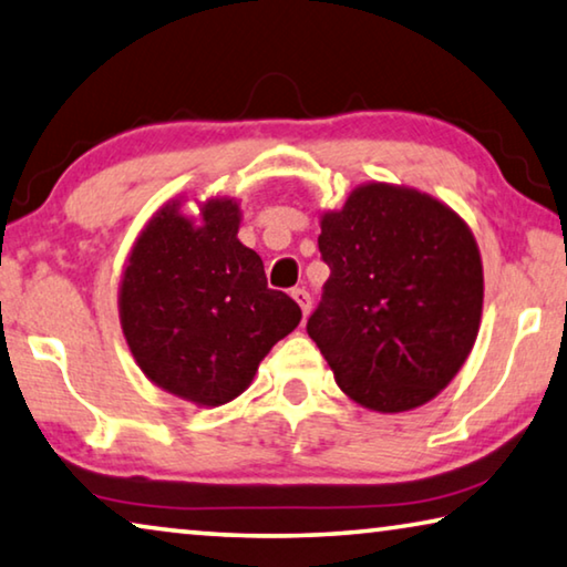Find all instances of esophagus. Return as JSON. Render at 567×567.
I'll return each mask as SVG.
<instances>
[{"mask_svg":"<svg viewBox=\"0 0 567 567\" xmlns=\"http://www.w3.org/2000/svg\"><path fill=\"white\" fill-rule=\"evenodd\" d=\"M292 298H295V302H298V305H300L302 316H308V312H310V308H312L310 292H308V290H302V287H295V290H292Z\"/></svg>","mask_w":567,"mask_h":567,"instance_id":"esophagus-1","label":"esophagus"}]
</instances>
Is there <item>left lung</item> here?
Returning <instances> with one entry per match:
<instances>
[{
  "label": "left lung",
  "mask_w": 567,
  "mask_h": 567,
  "mask_svg": "<svg viewBox=\"0 0 567 567\" xmlns=\"http://www.w3.org/2000/svg\"><path fill=\"white\" fill-rule=\"evenodd\" d=\"M318 247L330 277L308 336L340 391L379 413L436 399L482 322L484 272L470 224L419 188L368 182L320 214Z\"/></svg>",
  "instance_id": "left-lung-1"
}]
</instances>
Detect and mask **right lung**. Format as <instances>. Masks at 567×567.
Listing matches in <instances>:
<instances>
[{
  "instance_id": "right-lung-1",
  "label": "right lung",
  "mask_w": 567,
  "mask_h": 567,
  "mask_svg": "<svg viewBox=\"0 0 567 567\" xmlns=\"http://www.w3.org/2000/svg\"><path fill=\"white\" fill-rule=\"evenodd\" d=\"M184 196L146 221L118 287L123 338L143 375L202 409L235 401L262 358L300 326L298 302L269 290L265 265L237 239L241 209L231 196Z\"/></svg>"
}]
</instances>
